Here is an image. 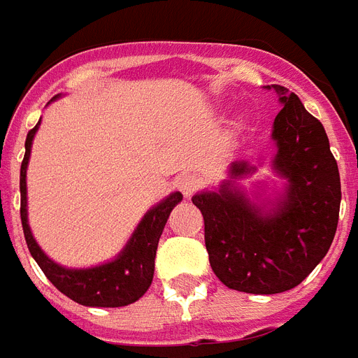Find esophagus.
Returning <instances> with one entry per match:
<instances>
[{
    "label": "esophagus",
    "mask_w": 358,
    "mask_h": 358,
    "mask_svg": "<svg viewBox=\"0 0 358 358\" xmlns=\"http://www.w3.org/2000/svg\"><path fill=\"white\" fill-rule=\"evenodd\" d=\"M177 187H179V190H181L185 196L190 197L196 192L197 188L201 187V179L197 176H194V173H187V176H182L181 179L177 181Z\"/></svg>",
    "instance_id": "1"
}]
</instances>
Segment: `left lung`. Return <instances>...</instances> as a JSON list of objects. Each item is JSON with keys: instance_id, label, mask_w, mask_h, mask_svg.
Instances as JSON below:
<instances>
[{"instance_id": "obj_1", "label": "left lung", "mask_w": 358, "mask_h": 358, "mask_svg": "<svg viewBox=\"0 0 358 358\" xmlns=\"http://www.w3.org/2000/svg\"><path fill=\"white\" fill-rule=\"evenodd\" d=\"M282 108L273 122V168L288 179L287 196L268 214L225 182L192 203L203 214L210 268L225 287L279 294L297 287L327 255L338 225L340 173L324 125L287 87L273 85ZM234 162L231 176L250 173Z\"/></svg>"}]
</instances>
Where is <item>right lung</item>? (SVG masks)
<instances>
[{
  "label": "right lung",
  "mask_w": 358,
  "mask_h": 358,
  "mask_svg": "<svg viewBox=\"0 0 358 358\" xmlns=\"http://www.w3.org/2000/svg\"><path fill=\"white\" fill-rule=\"evenodd\" d=\"M40 124V122H38ZM38 124L27 133L25 138V155L20 168V216H22V227L24 236L29 248L31 255L44 271V275L53 282L57 290H61L64 296L73 299L79 305L87 307H125L129 303L138 301L144 296L153 281L155 271V255L159 238L166 220L170 216L171 208L181 201V192H173L153 207L145 214L131 240L125 245V250L114 259L113 262L88 268V270H68L55 264L53 260L44 255L38 244L34 242L27 224V188H25V171L31 155V144L33 136L38 129Z\"/></svg>",
  "instance_id": "obj_1"
}]
</instances>
